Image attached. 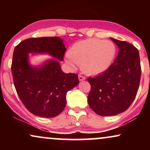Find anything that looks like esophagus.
<instances>
[{
  "mask_svg": "<svg viewBox=\"0 0 150 150\" xmlns=\"http://www.w3.org/2000/svg\"><path fill=\"white\" fill-rule=\"evenodd\" d=\"M78 78H79V80H80V81H82V80H85L86 79V77L85 76H83V75H78Z\"/></svg>",
  "mask_w": 150,
  "mask_h": 150,
  "instance_id": "obj_1",
  "label": "esophagus"
}]
</instances>
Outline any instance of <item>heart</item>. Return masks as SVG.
Segmentation results:
<instances>
[{"label":"heart","instance_id":"obj_1","mask_svg":"<svg viewBox=\"0 0 150 150\" xmlns=\"http://www.w3.org/2000/svg\"><path fill=\"white\" fill-rule=\"evenodd\" d=\"M116 55V47L111 41L88 39L75 43L71 46L66 62L72 68L79 64L85 73L98 75L111 67Z\"/></svg>","mask_w":150,"mask_h":150}]
</instances>
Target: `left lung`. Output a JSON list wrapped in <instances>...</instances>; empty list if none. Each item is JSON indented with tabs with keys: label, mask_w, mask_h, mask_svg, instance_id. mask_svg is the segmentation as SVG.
Here are the masks:
<instances>
[{
	"label": "left lung",
	"mask_w": 150,
	"mask_h": 150,
	"mask_svg": "<svg viewBox=\"0 0 150 150\" xmlns=\"http://www.w3.org/2000/svg\"><path fill=\"white\" fill-rule=\"evenodd\" d=\"M111 39L119 49L116 58L107 70L87 79L91 85L89 106L101 116H115L128 109L136 97L141 76L137 49L128 42Z\"/></svg>",
	"instance_id": "left-lung-1"
}]
</instances>
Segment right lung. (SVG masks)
Segmentation results:
<instances>
[{
  "label": "right lung",
  "mask_w": 150,
  "mask_h": 150,
  "mask_svg": "<svg viewBox=\"0 0 150 150\" xmlns=\"http://www.w3.org/2000/svg\"><path fill=\"white\" fill-rule=\"evenodd\" d=\"M66 51L57 37L30 38L15 46L11 70L20 100L34 115L53 118L63 111L66 94L79 84L77 74L63 73L59 61ZM48 53L53 59L37 67L28 63V53Z\"/></svg>",
  "instance_id": "obj_1"
}]
</instances>
